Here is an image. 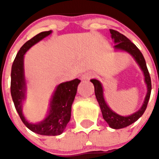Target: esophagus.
Wrapping results in <instances>:
<instances>
[{
  "label": "esophagus",
  "mask_w": 159,
  "mask_h": 159,
  "mask_svg": "<svg viewBox=\"0 0 159 159\" xmlns=\"http://www.w3.org/2000/svg\"><path fill=\"white\" fill-rule=\"evenodd\" d=\"M95 76V73L91 71H88L85 72V73L81 75V79L83 80H87V79H90V78H92Z\"/></svg>",
  "instance_id": "obj_1"
}]
</instances>
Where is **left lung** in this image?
Instances as JSON below:
<instances>
[{
    "mask_svg": "<svg viewBox=\"0 0 159 159\" xmlns=\"http://www.w3.org/2000/svg\"><path fill=\"white\" fill-rule=\"evenodd\" d=\"M110 33L111 34V38L116 44L114 46V48L117 50H122V51H127L135 59L137 63L140 66L141 69L143 70L144 75H145V81L147 84V88H148L146 97H145V102H144L142 108L138 111H136L135 113L132 114L129 116L124 117L112 111L109 108V107L108 106V105L105 102V98H104L103 89H102V84L100 83V81L96 79L91 80V81L94 84L96 98L98 102L104 119L107 121V123L109 125L111 128L114 129H120L127 127V126L134 123V121H137L143 115L145 109H146L147 105H148L149 98H150L151 91H152V82H151L150 75H149L148 70L146 66V62H145V58H144L140 50L136 47L135 44H133L129 38H126L122 34L112 29H110Z\"/></svg>",
    "mask_w": 159,
    "mask_h": 159,
    "instance_id": "1",
    "label": "left lung"
}]
</instances>
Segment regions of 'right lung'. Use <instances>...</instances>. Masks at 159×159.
I'll use <instances>...</instances> for the list:
<instances>
[{"instance_id": "1", "label": "right lung", "mask_w": 159, "mask_h": 159, "mask_svg": "<svg viewBox=\"0 0 159 159\" xmlns=\"http://www.w3.org/2000/svg\"><path fill=\"white\" fill-rule=\"evenodd\" d=\"M51 33V30L41 32L27 41L19 50L11 68V93L14 107L28 129L42 135L56 136L63 132L69 122L72 103L76 95L78 84L81 82L79 79L76 78L57 86L51 102L48 115L41 122L38 124L29 123L22 113V102L25 99L26 88L24 75V55L30 47Z\"/></svg>"}]
</instances>
